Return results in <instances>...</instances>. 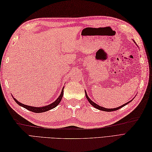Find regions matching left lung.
I'll return each mask as SVG.
<instances>
[{"instance_id":"obj_1","label":"left lung","mask_w":152,"mask_h":152,"mask_svg":"<svg viewBox=\"0 0 152 152\" xmlns=\"http://www.w3.org/2000/svg\"><path fill=\"white\" fill-rule=\"evenodd\" d=\"M85 93H86V98H87V99L88 100V101L89 102L90 104H91L93 106H94V107H95V108H97V109L100 110H102V111H105V112H112V111L117 110H118V109H119V108H122L123 106H125L126 104H127L128 103H129V102H131V101H132V100H131V101H129V102H127V103H125V104H123L122 106H119V107H118V108H104V107H102V106H99L98 104H96V103H95L94 102L92 101L89 98V96H88V95H87V93H86V91H85Z\"/></svg>"}]
</instances>
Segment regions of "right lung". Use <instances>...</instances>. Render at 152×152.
<instances>
[{"label":"right lung","mask_w":152,"mask_h":152,"mask_svg":"<svg viewBox=\"0 0 152 152\" xmlns=\"http://www.w3.org/2000/svg\"><path fill=\"white\" fill-rule=\"evenodd\" d=\"M63 89H64V87L62 89V91H61V95L59 96V97H58L56 100V101L53 102L51 103V104H49V105H47V106H44L43 107H34V106H28V105H25L24 104H22L20 102L18 101L17 100H16L15 98H14V96L12 95V97L14 99V101L16 102V103H18V104H19V106H22V107H23L27 109L28 110L31 111L33 112H35V113H41V112H46L50 110L53 109L54 108H56V106L59 104L61 99H62V97L63 96Z\"/></svg>","instance_id":"obj_1"}]
</instances>
